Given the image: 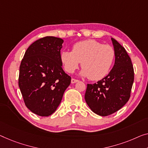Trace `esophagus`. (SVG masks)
Masks as SVG:
<instances>
[{
    "label": "esophagus",
    "mask_w": 148,
    "mask_h": 148,
    "mask_svg": "<svg viewBox=\"0 0 148 148\" xmlns=\"http://www.w3.org/2000/svg\"><path fill=\"white\" fill-rule=\"evenodd\" d=\"M79 80H77V79H74V78H72V80H71V82L72 83V84H74V83H76V82H78Z\"/></svg>",
    "instance_id": "1"
}]
</instances>
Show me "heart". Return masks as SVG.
Listing matches in <instances>:
<instances>
[{"mask_svg": "<svg viewBox=\"0 0 148 148\" xmlns=\"http://www.w3.org/2000/svg\"><path fill=\"white\" fill-rule=\"evenodd\" d=\"M116 52L111 46L94 40L78 42L72 51L63 50L60 60L66 71L73 73L82 62L81 74L91 80H100L107 76L115 60Z\"/></svg>", "mask_w": 148, "mask_h": 148, "instance_id": "obj_1", "label": "heart"}]
</instances>
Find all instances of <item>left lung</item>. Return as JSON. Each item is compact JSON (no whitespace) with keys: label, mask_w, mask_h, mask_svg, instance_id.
<instances>
[{"label":"left lung","mask_w":148,"mask_h":148,"mask_svg":"<svg viewBox=\"0 0 148 148\" xmlns=\"http://www.w3.org/2000/svg\"><path fill=\"white\" fill-rule=\"evenodd\" d=\"M115 63L108 76L94 84H88L85 100L94 113L101 116L114 114L129 100L134 80L131 59L125 48L112 38Z\"/></svg>","instance_id":"8db88e82"}]
</instances>
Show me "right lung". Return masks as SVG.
<instances>
[{
	"label": "right lung",
	"mask_w": 148,
	"mask_h": 148,
	"mask_svg": "<svg viewBox=\"0 0 148 148\" xmlns=\"http://www.w3.org/2000/svg\"><path fill=\"white\" fill-rule=\"evenodd\" d=\"M64 40L46 36L33 42L25 54L19 70L18 86L26 106L40 116L56 111L71 77L62 69L60 50Z\"/></svg>",
	"instance_id": "right-lung-1"
}]
</instances>
